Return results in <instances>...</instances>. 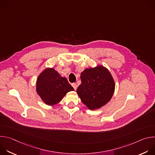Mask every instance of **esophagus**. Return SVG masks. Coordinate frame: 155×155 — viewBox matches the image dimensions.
I'll return each instance as SVG.
<instances>
[{"label":"esophagus","mask_w":155,"mask_h":155,"mask_svg":"<svg viewBox=\"0 0 155 155\" xmlns=\"http://www.w3.org/2000/svg\"><path fill=\"white\" fill-rule=\"evenodd\" d=\"M72 86H73V87L74 88V90H77V83H72Z\"/></svg>","instance_id":"obj_1"}]
</instances>
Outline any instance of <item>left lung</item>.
<instances>
[{
    "label": "left lung",
    "instance_id": "8db88e82",
    "mask_svg": "<svg viewBox=\"0 0 155 155\" xmlns=\"http://www.w3.org/2000/svg\"><path fill=\"white\" fill-rule=\"evenodd\" d=\"M80 78L81 83L77 93L88 108H99L111 99L115 82L111 74L102 65L85 69L81 72Z\"/></svg>",
    "mask_w": 155,
    "mask_h": 155
}]
</instances>
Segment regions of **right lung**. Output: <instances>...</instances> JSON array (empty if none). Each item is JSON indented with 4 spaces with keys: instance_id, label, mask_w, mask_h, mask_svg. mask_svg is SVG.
Returning <instances> with one entry per match:
<instances>
[{
    "instance_id": "obj_1",
    "label": "right lung",
    "mask_w": 155,
    "mask_h": 155,
    "mask_svg": "<svg viewBox=\"0 0 155 155\" xmlns=\"http://www.w3.org/2000/svg\"><path fill=\"white\" fill-rule=\"evenodd\" d=\"M37 92L48 105L59 103L68 92L74 91L67 78L62 77L54 69H46L37 80Z\"/></svg>"
}]
</instances>
